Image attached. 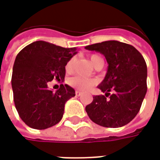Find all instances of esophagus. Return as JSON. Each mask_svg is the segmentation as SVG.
<instances>
[{
  "label": "esophagus",
  "instance_id": "1",
  "mask_svg": "<svg viewBox=\"0 0 160 160\" xmlns=\"http://www.w3.org/2000/svg\"><path fill=\"white\" fill-rule=\"evenodd\" d=\"M81 94H82V92H80V91H75V95H76L77 97H80V96H81Z\"/></svg>",
  "mask_w": 160,
  "mask_h": 160
}]
</instances>
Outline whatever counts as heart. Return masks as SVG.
I'll return each mask as SVG.
<instances>
[{"instance_id":"heart-1","label":"heart","mask_w":160,"mask_h":160,"mask_svg":"<svg viewBox=\"0 0 160 160\" xmlns=\"http://www.w3.org/2000/svg\"><path fill=\"white\" fill-rule=\"evenodd\" d=\"M90 61L92 64L93 65L94 68L97 69L98 68H103L104 66V60L101 56H98V55H91L90 56ZM73 62H74V58H70L65 64V71L67 73H71L73 70ZM68 84L70 87H73L76 90L81 91V92H87V91L90 90L91 88L94 87L97 84V80L94 79H87L85 77L80 76V75H76V76L70 77L68 80Z\"/></svg>"}]
</instances>
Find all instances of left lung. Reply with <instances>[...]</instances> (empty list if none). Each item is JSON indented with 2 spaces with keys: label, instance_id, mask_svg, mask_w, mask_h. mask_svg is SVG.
I'll use <instances>...</instances> for the list:
<instances>
[{
  "label": "left lung",
  "instance_id": "obj_1",
  "mask_svg": "<svg viewBox=\"0 0 160 160\" xmlns=\"http://www.w3.org/2000/svg\"><path fill=\"white\" fill-rule=\"evenodd\" d=\"M86 49L103 54L109 64L105 78L98 86L105 96H94L86 106L87 115L103 127H122L138 114L147 93L148 68L144 57L134 46L114 40Z\"/></svg>",
  "mask_w": 160,
  "mask_h": 160
}]
</instances>
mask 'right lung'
<instances>
[{"mask_svg":"<svg viewBox=\"0 0 160 160\" xmlns=\"http://www.w3.org/2000/svg\"><path fill=\"white\" fill-rule=\"evenodd\" d=\"M75 54V48L36 41L17 55L12 74L13 101L19 118L27 126L45 129L62 120L65 103L75 96L74 89L61 84L54 92L48 85L53 80L62 82L65 64Z\"/></svg>","mask_w":160,"mask_h":160,"instance_id":"add662e5","label":"right lung"}]
</instances>
